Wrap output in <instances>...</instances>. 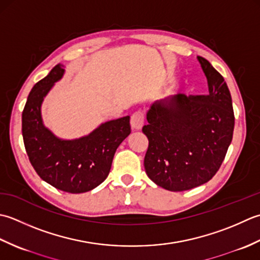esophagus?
<instances>
[{"mask_svg":"<svg viewBox=\"0 0 260 260\" xmlns=\"http://www.w3.org/2000/svg\"><path fill=\"white\" fill-rule=\"evenodd\" d=\"M144 121H145L144 113H142L141 111H137V112H135L131 115L130 123H131L132 129L140 130L142 128V125H144Z\"/></svg>","mask_w":260,"mask_h":260,"instance_id":"obj_1","label":"esophagus"}]
</instances>
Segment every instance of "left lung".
Returning <instances> with one entry per match:
<instances>
[{
  "label": "left lung",
  "mask_w": 260,
  "mask_h": 260,
  "mask_svg": "<svg viewBox=\"0 0 260 260\" xmlns=\"http://www.w3.org/2000/svg\"><path fill=\"white\" fill-rule=\"evenodd\" d=\"M208 95L176 94L155 101L142 132L149 140L145 169L151 181L172 192L198 187L219 171L235 128L232 100L224 78L198 56Z\"/></svg>",
  "instance_id": "8db88e82"
}]
</instances>
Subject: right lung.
<instances>
[{"label": "right lung", "mask_w": 260, "mask_h": 260, "mask_svg": "<svg viewBox=\"0 0 260 260\" xmlns=\"http://www.w3.org/2000/svg\"><path fill=\"white\" fill-rule=\"evenodd\" d=\"M65 70L58 63L31 89L22 112L26 153L41 179L67 193H84L105 181L114 153L130 135V116L101 123L91 134L61 139L44 124L41 105Z\"/></svg>", "instance_id": "right-lung-1"}]
</instances>
